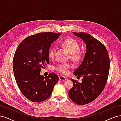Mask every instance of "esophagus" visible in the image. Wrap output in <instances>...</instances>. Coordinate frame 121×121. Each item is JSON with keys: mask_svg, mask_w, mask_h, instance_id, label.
Returning a JSON list of instances; mask_svg holds the SVG:
<instances>
[{"mask_svg": "<svg viewBox=\"0 0 121 121\" xmlns=\"http://www.w3.org/2000/svg\"><path fill=\"white\" fill-rule=\"evenodd\" d=\"M59 79L61 81H64L67 80V78L64 76H60L59 77Z\"/></svg>", "mask_w": 121, "mask_h": 121, "instance_id": "esophagus-1", "label": "esophagus"}]
</instances>
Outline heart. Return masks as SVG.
<instances>
[{"label": "heart", "mask_w": 121, "mask_h": 121, "mask_svg": "<svg viewBox=\"0 0 121 121\" xmlns=\"http://www.w3.org/2000/svg\"><path fill=\"white\" fill-rule=\"evenodd\" d=\"M61 45L71 54V59L74 62L77 63L81 58V53L79 50L80 46L75 40L72 38L65 39L61 42ZM56 48L54 46L51 47L49 50L48 56L50 58H53ZM71 68V65L68 63H62L55 67V70L63 75H67L69 73V69Z\"/></svg>", "instance_id": "heart-1"}]
</instances>
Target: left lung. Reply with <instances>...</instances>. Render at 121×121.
Instances as JSON below:
<instances>
[{"mask_svg": "<svg viewBox=\"0 0 121 121\" xmlns=\"http://www.w3.org/2000/svg\"><path fill=\"white\" fill-rule=\"evenodd\" d=\"M73 33L85 42L86 52L82 64L73 73L82 77V82L72 79L74 85L69 96L75 104L84 105L95 99L104 89L109 74V58L104 45L92 36L84 32Z\"/></svg>", "mask_w": 121, "mask_h": 121, "instance_id": "1", "label": "left lung"}]
</instances>
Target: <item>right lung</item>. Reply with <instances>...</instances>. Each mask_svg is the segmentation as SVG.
Wrapping results in <instances>:
<instances>
[{
  "label": "right lung",
  "mask_w": 121,
  "mask_h": 121,
  "mask_svg": "<svg viewBox=\"0 0 121 121\" xmlns=\"http://www.w3.org/2000/svg\"><path fill=\"white\" fill-rule=\"evenodd\" d=\"M60 33H40L28 36L18 46L13 59V70L17 85L24 95L34 102L48 98L58 77L53 73L46 77L40 75L41 69L49 64L51 44Z\"/></svg>",
  "instance_id": "add662e5"
}]
</instances>
